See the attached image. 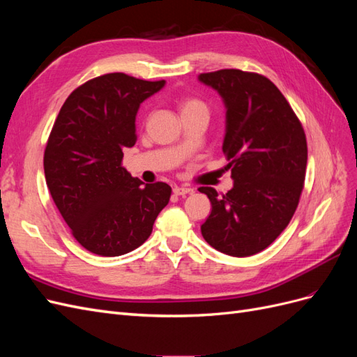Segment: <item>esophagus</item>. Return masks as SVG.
<instances>
[{
	"mask_svg": "<svg viewBox=\"0 0 357 357\" xmlns=\"http://www.w3.org/2000/svg\"><path fill=\"white\" fill-rule=\"evenodd\" d=\"M172 192H174V195H177V197H186V195H189V193L193 192V189L185 188V186H176L174 189H172Z\"/></svg>",
	"mask_w": 357,
	"mask_h": 357,
	"instance_id": "34e87169",
	"label": "esophagus"
}]
</instances>
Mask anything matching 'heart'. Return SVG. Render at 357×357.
<instances>
[{
    "instance_id": "obj_1",
    "label": "heart",
    "mask_w": 357,
    "mask_h": 357,
    "mask_svg": "<svg viewBox=\"0 0 357 357\" xmlns=\"http://www.w3.org/2000/svg\"><path fill=\"white\" fill-rule=\"evenodd\" d=\"M181 113L188 112V110H195V109H204V104L198 100H185L180 104Z\"/></svg>"
}]
</instances>
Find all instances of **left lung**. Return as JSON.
<instances>
[{
  "mask_svg": "<svg viewBox=\"0 0 357 357\" xmlns=\"http://www.w3.org/2000/svg\"><path fill=\"white\" fill-rule=\"evenodd\" d=\"M198 80L223 100L222 150L234 180L222 197L199 188L211 202L201 234L225 255L252 256L274 243L294 218L305 180V132L283 93L261 74L219 70Z\"/></svg>",
  "mask_w": 357,
  "mask_h": 357,
  "instance_id": "1",
  "label": "left lung"
}]
</instances>
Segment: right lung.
I'll list each match as a JSON object with an SVG mask.
<instances>
[{
    "label": "right lung",
    "mask_w": 357,
    "mask_h": 357,
    "mask_svg": "<svg viewBox=\"0 0 357 357\" xmlns=\"http://www.w3.org/2000/svg\"><path fill=\"white\" fill-rule=\"evenodd\" d=\"M164 86L123 73L100 75L71 92L52 128L47 188L74 238L95 255L135 250L169 201L167 183L144 185L122 167V150L137 142L139 104Z\"/></svg>",
    "instance_id": "1"
}]
</instances>
